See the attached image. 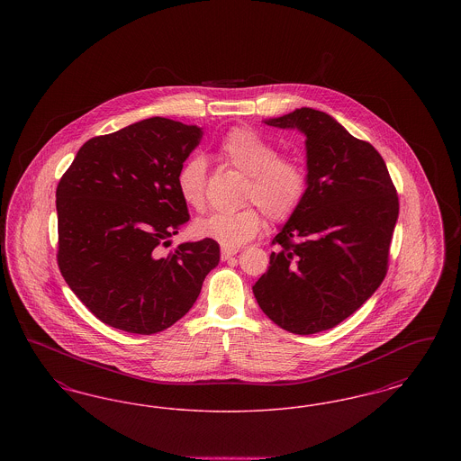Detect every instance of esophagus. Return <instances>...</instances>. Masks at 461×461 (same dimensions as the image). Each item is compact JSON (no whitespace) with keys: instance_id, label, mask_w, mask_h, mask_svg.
Wrapping results in <instances>:
<instances>
[{"instance_id":"esophagus-1","label":"esophagus","mask_w":461,"mask_h":461,"mask_svg":"<svg viewBox=\"0 0 461 461\" xmlns=\"http://www.w3.org/2000/svg\"><path fill=\"white\" fill-rule=\"evenodd\" d=\"M237 252H239V249H228V247H222V249H221V259H222V261H228V259H230V258H233Z\"/></svg>"}]
</instances>
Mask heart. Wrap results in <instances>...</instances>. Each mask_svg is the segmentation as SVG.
Here are the masks:
<instances>
[{
  "mask_svg": "<svg viewBox=\"0 0 461 461\" xmlns=\"http://www.w3.org/2000/svg\"><path fill=\"white\" fill-rule=\"evenodd\" d=\"M221 160L247 175L243 200L256 202L275 222L286 221L303 203L307 190V169L295 155L278 154L276 145L250 128H233L218 147ZM176 190L181 200L202 211L207 198V166L200 157L185 160L176 173ZM254 203L239 211L214 212L195 221L198 237L235 249L258 235L263 212Z\"/></svg>",
  "mask_w": 461,
  "mask_h": 461,
  "instance_id": "1",
  "label": "heart"
}]
</instances>
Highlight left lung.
<instances>
[{"label": "left lung", "mask_w": 461, "mask_h": 461, "mask_svg": "<svg viewBox=\"0 0 461 461\" xmlns=\"http://www.w3.org/2000/svg\"><path fill=\"white\" fill-rule=\"evenodd\" d=\"M266 124L306 134L307 190L252 292L280 329L311 335L342 323L384 282L399 200L382 155L329 113L303 107Z\"/></svg>", "instance_id": "1"}]
</instances>
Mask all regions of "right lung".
<instances>
[{
	"label": "right lung",
	"instance_id": "obj_1",
	"mask_svg": "<svg viewBox=\"0 0 461 461\" xmlns=\"http://www.w3.org/2000/svg\"><path fill=\"white\" fill-rule=\"evenodd\" d=\"M200 138L197 126L145 119L88 140L60 177L59 267L109 327L140 335L169 329L220 263V245L211 239L158 256V245L190 220L176 173Z\"/></svg>",
	"mask_w": 461,
	"mask_h": 461
}]
</instances>
